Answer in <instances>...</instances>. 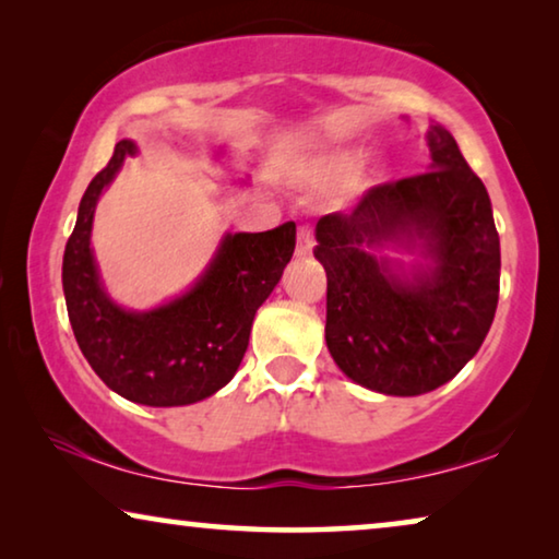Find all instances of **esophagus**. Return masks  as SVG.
<instances>
[{
    "label": "esophagus",
    "instance_id": "obj_1",
    "mask_svg": "<svg viewBox=\"0 0 559 559\" xmlns=\"http://www.w3.org/2000/svg\"><path fill=\"white\" fill-rule=\"evenodd\" d=\"M313 251V230L311 228H301L298 230V240H296V255L298 258H308Z\"/></svg>",
    "mask_w": 559,
    "mask_h": 559
}]
</instances>
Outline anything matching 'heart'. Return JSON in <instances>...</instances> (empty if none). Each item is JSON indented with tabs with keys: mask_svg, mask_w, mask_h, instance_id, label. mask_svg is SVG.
<instances>
[{
	"mask_svg": "<svg viewBox=\"0 0 559 559\" xmlns=\"http://www.w3.org/2000/svg\"><path fill=\"white\" fill-rule=\"evenodd\" d=\"M364 145H341L326 150V153L306 160L296 173V180L311 190H336L344 188L359 175L361 165L366 163Z\"/></svg>",
	"mask_w": 559,
	"mask_h": 559,
	"instance_id": "b5f03b06",
	"label": "heart"
}]
</instances>
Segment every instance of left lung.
I'll return each instance as SVG.
<instances>
[{"instance_id":"1","label":"left lung","mask_w":559,"mask_h":559,"mask_svg":"<svg viewBox=\"0 0 559 559\" xmlns=\"http://www.w3.org/2000/svg\"><path fill=\"white\" fill-rule=\"evenodd\" d=\"M429 173L371 188L316 223L329 278L326 346L348 379L419 396L464 369L495 321L499 236L487 188L452 132L429 124ZM391 250L412 252L406 264Z\"/></svg>"}]
</instances>
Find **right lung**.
<instances>
[{"instance_id":"right-lung-1","label":"right lung","mask_w":559,"mask_h":559,"mask_svg":"<svg viewBox=\"0 0 559 559\" xmlns=\"http://www.w3.org/2000/svg\"><path fill=\"white\" fill-rule=\"evenodd\" d=\"M132 155L138 145L120 140L80 200L62 258L67 313L82 354L115 394L145 406L195 404L236 377L255 311L294 255L296 223L265 233H226L186 294L132 311L107 294L93 251L99 198ZM221 155L223 150L215 153Z\"/></svg>"}]
</instances>
